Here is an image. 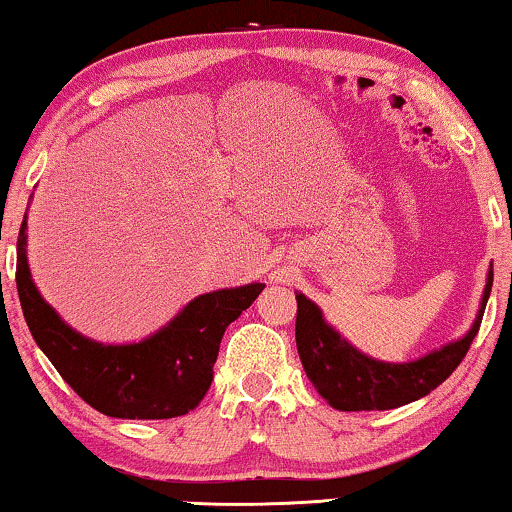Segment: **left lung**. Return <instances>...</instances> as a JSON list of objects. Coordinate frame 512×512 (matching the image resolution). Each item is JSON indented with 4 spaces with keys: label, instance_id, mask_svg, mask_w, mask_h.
<instances>
[{
    "label": "left lung",
    "instance_id": "8db88e82",
    "mask_svg": "<svg viewBox=\"0 0 512 512\" xmlns=\"http://www.w3.org/2000/svg\"><path fill=\"white\" fill-rule=\"evenodd\" d=\"M494 271L489 269L480 312L461 340L425 354L409 364H385L354 349L328 326L321 309L297 293L295 342L304 373L316 392L338 411H387L416 401L442 385L456 371L475 340L487 307Z\"/></svg>",
    "mask_w": 512,
    "mask_h": 512
}]
</instances>
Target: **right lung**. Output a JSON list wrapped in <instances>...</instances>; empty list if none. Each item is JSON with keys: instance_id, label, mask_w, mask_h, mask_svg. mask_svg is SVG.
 I'll list each match as a JSON object with an SVG mask.
<instances>
[{"instance_id": "right-lung-1", "label": "right lung", "mask_w": 512, "mask_h": 512, "mask_svg": "<svg viewBox=\"0 0 512 512\" xmlns=\"http://www.w3.org/2000/svg\"><path fill=\"white\" fill-rule=\"evenodd\" d=\"M18 234L16 286L32 338L61 378L103 416L129 420L177 418L196 409L212 383L219 342L264 290V283L215 290L186 304L167 326L132 345L84 338L49 307L35 288Z\"/></svg>"}]
</instances>
